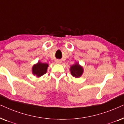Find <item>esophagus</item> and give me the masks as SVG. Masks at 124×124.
<instances>
[{
  "label": "esophagus",
  "mask_w": 124,
  "mask_h": 124,
  "mask_svg": "<svg viewBox=\"0 0 124 124\" xmlns=\"http://www.w3.org/2000/svg\"><path fill=\"white\" fill-rule=\"evenodd\" d=\"M56 62H57V63H61V62H60V61H56Z\"/></svg>",
  "instance_id": "obj_1"
}]
</instances>
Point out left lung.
Returning <instances> with one entry per match:
<instances>
[{
  "mask_svg": "<svg viewBox=\"0 0 124 124\" xmlns=\"http://www.w3.org/2000/svg\"><path fill=\"white\" fill-rule=\"evenodd\" d=\"M70 71L71 75L75 78L80 77L83 71V68L78 63H76L72 65L70 68Z\"/></svg>",
  "mask_w": 124,
  "mask_h": 124,
  "instance_id": "left-lung-1",
  "label": "left lung"
}]
</instances>
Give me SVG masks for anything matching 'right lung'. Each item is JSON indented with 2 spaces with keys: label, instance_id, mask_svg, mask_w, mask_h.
Instances as JSON below:
<instances>
[{
  "label": "right lung",
  "instance_id": "add662e5",
  "mask_svg": "<svg viewBox=\"0 0 124 124\" xmlns=\"http://www.w3.org/2000/svg\"><path fill=\"white\" fill-rule=\"evenodd\" d=\"M48 65L47 63H42L41 62H38L36 65H34L32 68V72L34 75L39 77L45 74L46 72L47 68Z\"/></svg>",
  "mask_w": 124,
  "mask_h": 124
}]
</instances>
